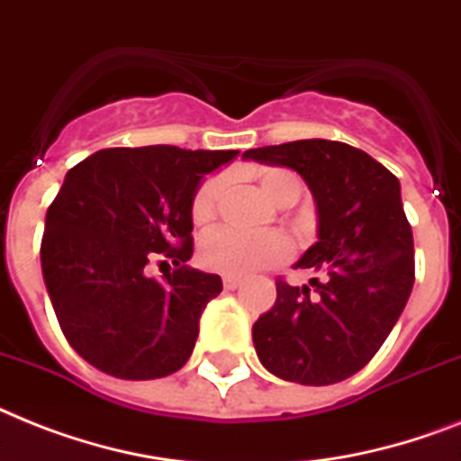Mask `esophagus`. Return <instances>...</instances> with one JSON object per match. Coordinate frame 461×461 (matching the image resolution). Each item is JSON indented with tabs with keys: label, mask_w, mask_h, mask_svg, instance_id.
<instances>
[{
	"label": "esophagus",
	"mask_w": 461,
	"mask_h": 461,
	"mask_svg": "<svg viewBox=\"0 0 461 461\" xmlns=\"http://www.w3.org/2000/svg\"><path fill=\"white\" fill-rule=\"evenodd\" d=\"M222 284H224V289H227V291H234V289H239V286H241V276L224 275Z\"/></svg>",
	"instance_id": "34e87169"
}]
</instances>
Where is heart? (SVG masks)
I'll use <instances>...</instances> for the list:
<instances>
[{
	"instance_id": "heart-1",
	"label": "heart",
	"mask_w": 461,
	"mask_h": 461,
	"mask_svg": "<svg viewBox=\"0 0 461 461\" xmlns=\"http://www.w3.org/2000/svg\"><path fill=\"white\" fill-rule=\"evenodd\" d=\"M258 186L269 203L276 208H289L301 198L303 185L298 175L284 167H263L256 172ZM224 194V177L212 175L203 179L192 201V220L198 227H208L215 220L220 208V198ZM289 256V243L279 234H239L231 230L212 231L198 246V258L203 267L222 275L243 276L269 265L282 263Z\"/></svg>"
}]
</instances>
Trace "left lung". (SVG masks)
I'll return each mask as SVG.
<instances>
[{
	"label": "left lung",
	"instance_id": "left-lung-1",
	"mask_svg": "<svg viewBox=\"0 0 461 461\" xmlns=\"http://www.w3.org/2000/svg\"><path fill=\"white\" fill-rule=\"evenodd\" d=\"M243 158L295 170L317 205V241L295 263L317 276L305 286L276 282V303L253 324L258 360L284 381L339 384L376 355L412 294V227L398 177L329 140L249 149Z\"/></svg>",
	"mask_w": 461,
	"mask_h": 461
}]
</instances>
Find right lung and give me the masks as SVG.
Returning <instances> with one entry per match:
<instances>
[{
  "label": "right lung",
  "mask_w": 461,
  "mask_h": 461,
  "mask_svg": "<svg viewBox=\"0 0 461 461\" xmlns=\"http://www.w3.org/2000/svg\"><path fill=\"white\" fill-rule=\"evenodd\" d=\"M239 151L101 149L70 167L49 205L40 258L63 336L115 379L146 381L189 360L198 320L222 279L186 267L192 201ZM153 259L178 267L148 276Z\"/></svg>",
  "instance_id": "1"
}]
</instances>
